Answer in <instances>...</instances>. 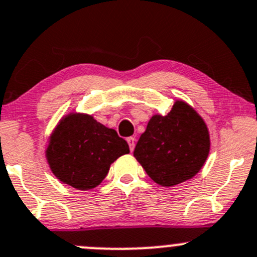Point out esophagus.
<instances>
[{"label": "esophagus", "instance_id": "1", "mask_svg": "<svg viewBox=\"0 0 257 257\" xmlns=\"http://www.w3.org/2000/svg\"><path fill=\"white\" fill-rule=\"evenodd\" d=\"M126 142H128V144H129V149H131V151H133L134 147H136V138H133V137L126 138Z\"/></svg>", "mask_w": 257, "mask_h": 257}]
</instances>
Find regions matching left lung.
<instances>
[{
    "instance_id": "8db88e82",
    "label": "left lung",
    "mask_w": 257,
    "mask_h": 257,
    "mask_svg": "<svg viewBox=\"0 0 257 257\" xmlns=\"http://www.w3.org/2000/svg\"><path fill=\"white\" fill-rule=\"evenodd\" d=\"M209 148L206 121L187 102L177 99L166 115L150 118L133 154L154 182L171 187L198 174Z\"/></svg>"
}]
</instances>
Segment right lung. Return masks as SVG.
<instances>
[{
    "label": "right lung",
    "mask_w": 257,
    "mask_h": 257,
    "mask_svg": "<svg viewBox=\"0 0 257 257\" xmlns=\"http://www.w3.org/2000/svg\"><path fill=\"white\" fill-rule=\"evenodd\" d=\"M129 153V145L114 129L86 113L64 115L48 140L45 150L49 167L59 181L77 190L97 187L110 165Z\"/></svg>",
    "instance_id": "obj_1"
}]
</instances>
